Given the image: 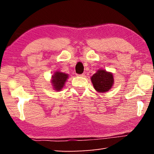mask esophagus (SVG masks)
Masks as SVG:
<instances>
[{
  "label": "esophagus",
  "instance_id": "34e87169",
  "mask_svg": "<svg viewBox=\"0 0 154 154\" xmlns=\"http://www.w3.org/2000/svg\"><path fill=\"white\" fill-rule=\"evenodd\" d=\"M78 77H84L85 76V74H81V75H77Z\"/></svg>",
  "mask_w": 154,
  "mask_h": 154
}]
</instances>
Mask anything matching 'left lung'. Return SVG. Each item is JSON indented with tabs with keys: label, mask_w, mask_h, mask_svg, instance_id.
Instances as JSON below:
<instances>
[{
	"label": "left lung",
	"mask_w": 154,
	"mask_h": 154,
	"mask_svg": "<svg viewBox=\"0 0 154 154\" xmlns=\"http://www.w3.org/2000/svg\"><path fill=\"white\" fill-rule=\"evenodd\" d=\"M91 81L94 89L100 93L108 92L114 83L113 74L103 69L98 70L91 77Z\"/></svg>",
	"instance_id": "obj_1"
}]
</instances>
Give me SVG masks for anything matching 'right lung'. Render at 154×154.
<instances>
[{
  "label": "right lung",
  "mask_w": 154,
  "mask_h": 154,
  "mask_svg": "<svg viewBox=\"0 0 154 154\" xmlns=\"http://www.w3.org/2000/svg\"><path fill=\"white\" fill-rule=\"evenodd\" d=\"M69 77V75L64 73V72L56 71L54 75H52L51 83L53 85L54 90L56 91H60L62 88L64 86L65 82Z\"/></svg>",
  "instance_id": "obj_1"
}]
</instances>
